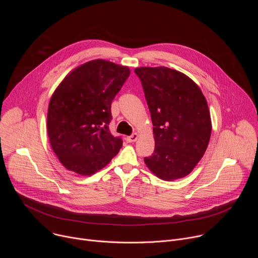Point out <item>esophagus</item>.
<instances>
[{
    "label": "esophagus",
    "instance_id": "34e87169",
    "mask_svg": "<svg viewBox=\"0 0 258 258\" xmlns=\"http://www.w3.org/2000/svg\"><path fill=\"white\" fill-rule=\"evenodd\" d=\"M138 138H139V135H138L137 133H135V134H133V135L126 137V141H127L128 143H134V142H136V141L138 140Z\"/></svg>",
    "mask_w": 258,
    "mask_h": 258
}]
</instances>
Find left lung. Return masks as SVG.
I'll return each instance as SVG.
<instances>
[{
	"mask_svg": "<svg viewBox=\"0 0 258 258\" xmlns=\"http://www.w3.org/2000/svg\"><path fill=\"white\" fill-rule=\"evenodd\" d=\"M153 123L155 149L144 158L159 178L188 175L204 155L211 135L208 105L200 88L183 73L164 67L135 69Z\"/></svg>",
	"mask_w": 258,
	"mask_h": 258,
	"instance_id": "1",
	"label": "left lung"
}]
</instances>
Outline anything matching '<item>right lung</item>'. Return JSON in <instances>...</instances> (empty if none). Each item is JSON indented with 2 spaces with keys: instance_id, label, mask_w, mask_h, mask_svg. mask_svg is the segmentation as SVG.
Returning a JSON list of instances; mask_svg holds the SVG:
<instances>
[{
  "instance_id": "add662e5",
  "label": "right lung",
  "mask_w": 258,
  "mask_h": 258,
  "mask_svg": "<svg viewBox=\"0 0 258 258\" xmlns=\"http://www.w3.org/2000/svg\"><path fill=\"white\" fill-rule=\"evenodd\" d=\"M130 73L127 66L92 60L72 70L55 90L47 130L53 151L68 170L94 174L119 152L122 140L109 131L111 103Z\"/></svg>"
}]
</instances>
